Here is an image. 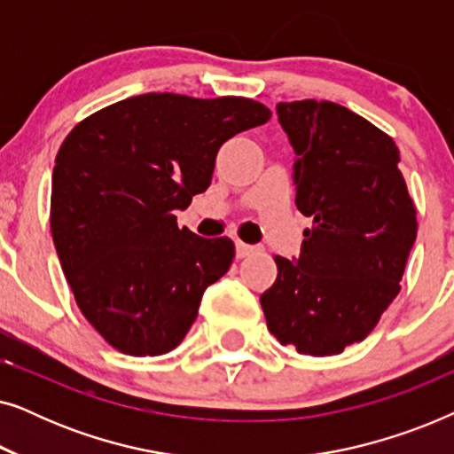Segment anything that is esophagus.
<instances>
[{"label": "esophagus", "mask_w": 454, "mask_h": 454, "mask_svg": "<svg viewBox=\"0 0 454 454\" xmlns=\"http://www.w3.org/2000/svg\"><path fill=\"white\" fill-rule=\"evenodd\" d=\"M235 254H238V258H247L252 254H256V247L247 246L244 241H235Z\"/></svg>", "instance_id": "obj_1"}]
</instances>
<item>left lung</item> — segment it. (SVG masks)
I'll return each mask as SVG.
<instances>
[{
    "mask_svg": "<svg viewBox=\"0 0 454 454\" xmlns=\"http://www.w3.org/2000/svg\"><path fill=\"white\" fill-rule=\"evenodd\" d=\"M295 148V204L312 219L295 262L275 256L277 281L260 295L281 345L339 356L374 331L399 295L418 219L399 148L374 123L331 101L277 105Z\"/></svg>",
    "mask_w": 454,
    "mask_h": 454,
    "instance_id": "left-lung-1",
    "label": "left lung"
}]
</instances>
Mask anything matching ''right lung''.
<instances>
[{"mask_svg": "<svg viewBox=\"0 0 454 454\" xmlns=\"http://www.w3.org/2000/svg\"><path fill=\"white\" fill-rule=\"evenodd\" d=\"M246 97L148 92L84 117L53 167L51 235L80 312L114 349L163 356L194 325L235 246L177 227L173 210L210 185L223 142L262 126Z\"/></svg>", "mask_w": 454, "mask_h": 454, "instance_id": "add662e5", "label": "right lung"}]
</instances>
